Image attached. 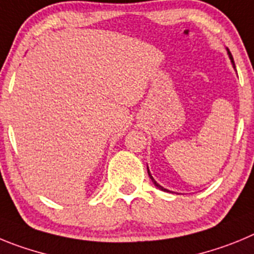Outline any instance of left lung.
<instances>
[{"mask_svg": "<svg viewBox=\"0 0 254 254\" xmlns=\"http://www.w3.org/2000/svg\"><path fill=\"white\" fill-rule=\"evenodd\" d=\"M227 50H228V49H227ZM228 56H229V59H230V62H232L233 67L235 68V65H234V61H233V57H232V54H230V52H229V50H228ZM148 175H149L150 180H152V182H153V184H154V186H155V187H158L159 190H162V191H164V192H170V190L164 189V187H162L161 185H159V184H157V181H155L154 178H153V176L150 175V171H149V168H148Z\"/></svg>", "mask_w": 254, "mask_h": 254, "instance_id": "1", "label": "left lung"}]
</instances>
